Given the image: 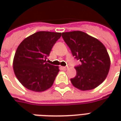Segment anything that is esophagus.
Wrapping results in <instances>:
<instances>
[{
  "label": "esophagus",
  "mask_w": 121,
  "mask_h": 121,
  "mask_svg": "<svg viewBox=\"0 0 121 121\" xmlns=\"http://www.w3.org/2000/svg\"><path fill=\"white\" fill-rule=\"evenodd\" d=\"M61 69L62 70H66V69H67V67H61Z\"/></svg>",
  "instance_id": "1"
}]
</instances>
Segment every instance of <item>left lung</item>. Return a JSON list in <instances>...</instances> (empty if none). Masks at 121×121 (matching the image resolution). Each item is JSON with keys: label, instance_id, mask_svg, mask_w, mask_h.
Returning a JSON list of instances; mask_svg holds the SVG:
<instances>
[{"label": "left lung", "instance_id": "obj_1", "mask_svg": "<svg viewBox=\"0 0 121 121\" xmlns=\"http://www.w3.org/2000/svg\"><path fill=\"white\" fill-rule=\"evenodd\" d=\"M62 37L74 58L81 61L75 67L76 75L71 79L78 89H95L106 78L110 67V59L104 45L100 41L81 31L63 32Z\"/></svg>", "mask_w": 121, "mask_h": 121}]
</instances>
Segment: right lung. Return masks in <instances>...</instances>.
<instances>
[{
    "label": "right lung",
    "mask_w": 121,
    "mask_h": 121,
    "mask_svg": "<svg viewBox=\"0 0 121 121\" xmlns=\"http://www.w3.org/2000/svg\"><path fill=\"white\" fill-rule=\"evenodd\" d=\"M61 35L59 32H37L20 43L13 66L17 78L26 88L41 92L52 86L60 70L46 60Z\"/></svg>",
    "instance_id": "1"
}]
</instances>
